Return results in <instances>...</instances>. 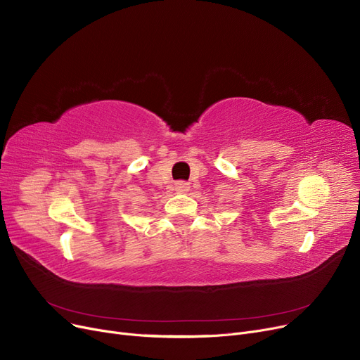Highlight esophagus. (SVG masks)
Listing matches in <instances>:
<instances>
[{
    "label": "esophagus",
    "instance_id": "1",
    "mask_svg": "<svg viewBox=\"0 0 360 360\" xmlns=\"http://www.w3.org/2000/svg\"><path fill=\"white\" fill-rule=\"evenodd\" d=\"M175 190L178 191V193H186L190 190V184L188 182H176L175 184Z\"/></svg>",
    "mask_w": 360,
    "mask_h": 360
}]
</instances>
